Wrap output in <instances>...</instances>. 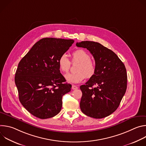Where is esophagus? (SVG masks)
<instances>
[{
	"instance_id": "1",
	"label": "esophagus",
	"mask_w": 146,
	"mask_h": 146,
	"mask_svg": "<svg viewBox=\"0 0 146 146\" xmlns=\"http://www.w3.org/2000/svg\"><path fill=\"white\" fill-rule=\"evenodd\" d=\"M77 88H78V87L77 86H76L74 85H72V90H76Z\"/></svg>"
}]
</instances>
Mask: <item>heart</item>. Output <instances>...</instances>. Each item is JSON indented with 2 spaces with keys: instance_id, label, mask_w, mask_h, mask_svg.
Returning <instances> with one entry per match:
<instances>
[{
  "instance_id": "heart-1",
  "label": "heart",
  "mask_w": 146,
  "mask_h": 146,
  "mask_svg": "<svg viewBox=\"0 0 146 146\" xmlns=\"http://www.w3.org/2000/svg\"><path fill=\"white\" fill-rule=\"evenodd\" d=\"M72 62H78L79 64L76 68L75 73H68L65 75L66 81L70 83L77 84L87 78L92 77L96 72V64L94 60L90 59L89 54L84 50H76L72 53ZM58 64L60 70L67 73L70 69L71 62L68 56L62 54L58 59Z\"/></svg>"
}]
</instances>
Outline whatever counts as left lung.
<instances>
[{
  "mask_svg": "<svg viewBox=\"0 0 146 146\" xmlns=\"http://www.w3.org/2000/svg\"><path fill=\"white\" fill-rule=\"evenodd\" d=\"M76 46L90 51L96 67L94 76L80 86L82 93L81 110L94 118L108 117L118 108L126 92L125 66L113 51L99 43L83 41Z\"/></svg>",
  "mask_w": 146,
  "mask_h": 146,
  "instance_id": "obj_1",
  "label": "left lung"
}]
</instances>
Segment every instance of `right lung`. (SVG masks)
Masks as SVG:
<instances>
[{
  "instance_id": "add662e5",
  "label": "right lung",
  "mask_w": 146,
  "mask_h": 146,
  "mask_svg": "<svg viewBox=\"0 0 146 146\" xmlns=\"http://www.w3.org/2000/svg\"><path fill=\"white\" fill-rule=\"evenodd\" d=\"M74 41L43 38L19 62L15 74L19 99L33 115L47 119L60 112L62 96L70 91L72 86L60 73L58 60Z\"/></svg>"
}]
</instances>
